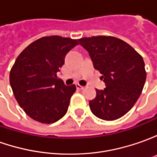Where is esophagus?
<instances>
[{
	"instance_id": "1",
	"label": "esophagus",
	"mask_w": 157,
	"mask_h": 157,
	"mask_svg": "<svg viewBox=\"0 0 157 157\" xmlns=\"http://www.w3.org/2000/svg\"><path fill=\"white\" fill-rule=\"evenodd\" d=\"M75 86H76V89H80V90H82V89H84V86H82V85H80V84H76Z\"/></svg>"
}]
</instances>
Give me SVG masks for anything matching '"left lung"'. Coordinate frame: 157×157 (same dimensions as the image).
Masks as SVG:
<instances>
[{"label":"left lung","mask_w":157,"mask_h":157,"mask_svg":"<svg viewBox=\"0 0 157 157\" xmlns=\"http://www.w3.org/2000/svg\"><path fill=\"white\" fill-rule=\"evenodd\" d=\"M89 53L94 68L106 84L96 90L89 101L92 113L98 118L114 121L132 109L143 91L146 81L142 56L127 42L114 36L98 35L78 40Z\"/></svg>","instance_id":"1"}]
</instances>
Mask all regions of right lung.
<instances>
[{
  "label": "right lung",
  "mask_w": 157,
  "mask_h": 157,
  "mask_svg": "<svg viewBox=\"0 0 157 157\" xmlns=\"http://www.w3.org/2000/svg\"><path fill=\"white\" fill-rule=\"evenodd\" d=\"M78 41L59 35L33 41L16 58L9 74L14 97L36 122L53 123L65 116L75 85L66 86L57 77L65 56Z\"/></svg>",
  "instance_id": "1"
}]
</instances>
